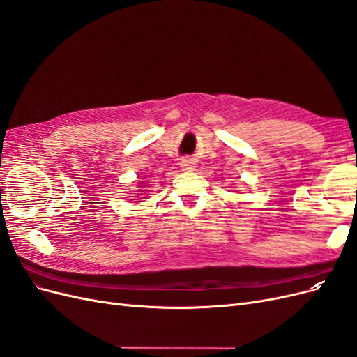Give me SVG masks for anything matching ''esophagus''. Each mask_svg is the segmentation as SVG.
I'll return each instance as SVG.
<instances>
[{"instance_id": "obj_1", "label": "esophagus", "mask_w": 357, "mask_h": 357, "mask_svg": "<svg viewBox=\"0 0 357 357\" xmlns=\"http://www.w3.org/2000/svg\"><path fill=\"white\" fill-rule=\"evenodd\" d=\"M180 167H181L183 171H192V169H195V164H193V162L189 160V159H183V160L180 162Z\"/></svg>"}]
</instances>
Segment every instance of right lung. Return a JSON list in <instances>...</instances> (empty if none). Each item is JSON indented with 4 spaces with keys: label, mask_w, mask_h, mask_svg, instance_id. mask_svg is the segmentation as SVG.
Instances as JSON below:
<instances>
[{
    "label": "right lung",
    "mask_w": 357,
    "mask_h": 357,
    "mask_svg": "<svg viewBox=\"0 0 357 357\" xmlns=\"http://www.w3.org/2000/svg\"><path fill=\"white\" fill-rule=\"evenodd\" d=\"M138 192H143V190H138ZM139 195H142V193H139Z\"/></svg>",
    "instance_id": "add662e5"
}]
</instances>
